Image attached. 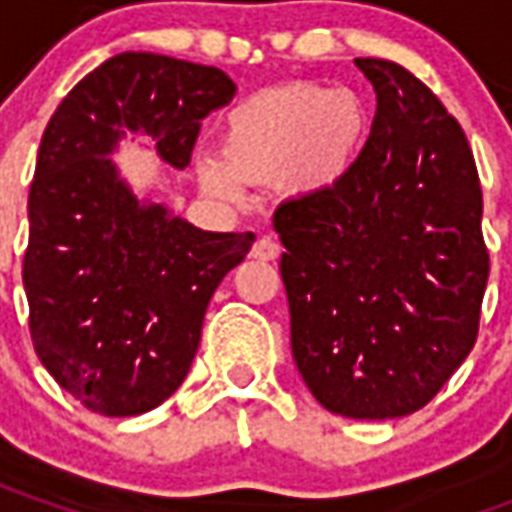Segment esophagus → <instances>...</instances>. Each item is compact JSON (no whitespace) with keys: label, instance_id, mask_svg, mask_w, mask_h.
<instances>
[{"label":"esophagus","instance_id":"esophagus-1","mask_svg":"<svg viewBox=\"0 0 512 512\" xmlns=\"http://www.w3.org/2000/svg\"><path fill=\"white\" fill-rule=\"evenodd\" d=\"M252 257L255 260H277L279 257V244L274 241V238H260L255 244V249H252Z\"/></svg>","mask_w":512,"mask_h":512}]
</instances>
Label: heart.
I'll return each mask as SVG.
<instances>
[{
  "label": "heart",
  "instance_id": "heart-1",
  "mask_svg": "<svg viewBox=\"0 0 512 512\" xmlns=\"http://www.w3.org/2000/svg\"><path fill=\"white\" fill-rule=\"evenodd\" d=\"M367 109L351 90L290 82L249 95L222 123V156L197 161L202 189L238 200L249 183H279L310 197L332 189L367 136Z\"/></svg>",
  "mask_w": 512,
  "mask_h": 512
}]
</instances>
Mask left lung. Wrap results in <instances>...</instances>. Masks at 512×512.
I'll return each instance as SVG.
<instances>
[{"mask_svg":"<svg viewBox=\"0 0 512 512\" xmlns=\"http://www.w3.org/2000/svg\"><path fill=\"white\" fill-rule=\"evenodd\" d=\"M376 117L340 183L282 202L290 345L323 408L395 419L433 400L477 340L483 191L458 120L397 62L359 57Z\"/></svg>","mask_w":512,"mask_h":512,"instance_id":"1","label":"left lung"}]
</instances>
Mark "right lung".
Returning <instances> with one entry per match:
<instances>
[{"label":"right lung","mask_w":512,"mask_h":512,"mask_svg":"<svg viewBox=\"0 0 512 512\" xmlns=\"http://www.w3.org/2000/svg\"><path fill=\"white\" fill-rule=\"evenodd\" d=\"M233 95L219 68L123 51L87 73L43 131L24 255L29 332L54 381L95 414H145L183 384L213 290L255 241L139 200L112 153L145 136L186 169L200 120Z\"/></svg>","instance_id":"1"}]
</instances>
